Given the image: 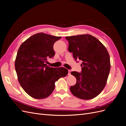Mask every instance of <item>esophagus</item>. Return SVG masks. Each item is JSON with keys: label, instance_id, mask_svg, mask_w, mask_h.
Wrapping results in <instances>:
<instances>
[{"label": "esophagus", "instance_id": "esophagus-1", "mask_svg": "<svg viewBox=\"0 0 126 126\" xmlns=\"http://www.w3.org/2000/svg\"><path fill=\"white\" fill-rule=\"evenodd\" d=\"M68 75H71V71L70 70H68Z\"/></svg>", "mask_w": 126, "mask_h": 126}]
</instances>
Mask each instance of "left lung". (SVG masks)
Wrapping results in <instances>:
<instances>
[{
  "mask_svg": "<svg viewBox=\"0 0 126 126\" xmlns=\"http://www.w3.org/2000/svg\"><path fill=\"white\" fill-rule=\"evenodd\" d=\"M68 50L73 58L82 61V73L72 72L76 83L70 90L74 96L84 100L98 96L106 86L110 69V56L105 47L90 34L66 36Z\"/></svg>",
  "mask_w": 126,
  "mask_h": 126,
  "instance_id": "1",
  "label": "left lung"
}]
</instances>
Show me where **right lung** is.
<instances>
[{"label": "right lung", "instance_id": "right-lung-1", "mask_svg": "<svg viewBox=\"0 0 126 126\" xmlns=\"http://www.w3.org/2000/svg\"><path fill=\"white\" fill-rule=\"evenodd\" d=\"M61 38L38 33L27 39L19 48L15 63L18 79L23 90L34 98L50 96L56 81L68 74L65 68L50 67L47 64V59L55 54L54 43Z\"/></svg>", "mask_w": 126, "mask_h": 126}]
</instances>
